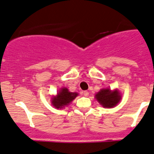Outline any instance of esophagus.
Returning <instances> with one entry per match:
<instances>
[{
  "label": "esophagus",
  "instance_id": "obj_1",
  "mask_svg": "<svg viewBox=\"0 0 154 154\" xmlns=\"http://www.w3.org/2000/svg\"><path fill=\"white\" fill-rule=\"evenodd\" d=\"M83 94L85 96V97H88V95H89V92L87 91H85L83 92Z\"/></svg>",
  "mask_w": 154,
  "mask_h": 154
}]
</instances>
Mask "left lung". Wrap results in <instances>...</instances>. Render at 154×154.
Segmentation results:
<instances>
[{"label": "left lung", "instance_id": "left-lung-1", "mask_svg": "<svg viewBox=\"0 0 154 154\" xmlns=\"http://www.w3.org/2000/svg\"><path fill=\"white\" fill-rule=\"evenodd\" d=\"M95 98L104 108H113L118 105L122 97L118 90L112 91L109 88H106L97 92L95 94Z\"/></svg>", "mask_w": 154, "mask_h": 154}]
</instances>
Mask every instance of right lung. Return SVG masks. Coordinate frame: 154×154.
I'll return each mask as SVG.
<instances>
[{"label": "right lung", "instance_id": "obj_1", "mask_svg": "<svg viewBox=\"0 0 154 154\" xmlns=\"http://www.w3.org/2000/svg\"><path fill=\"white\" fill-rule=\"evenodd\" d=\"M77 95L78 94L76 92H69L67 88H63L57 93V95L52 98V104L57 109H63L75 99Z\"/></svg>", "mask_w": 154, "mask_h": 154}]
</instances>
